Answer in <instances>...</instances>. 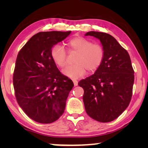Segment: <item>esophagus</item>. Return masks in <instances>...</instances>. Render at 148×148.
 <instances>
[{"label":"esophagus","instance_id":"obj_1","mask_svg":"<svg viewBox=\"0 0 148 148\" xmlns=\"http://www.w3.org/2000/svg\"><path fill=\"white\" fill-rule=\"evenodd\" d=\"M73 84H74V86H77L78 85V82L77 80H73Z\"/></svg>","mask_w":148,"mask_h":148}]
</instances>
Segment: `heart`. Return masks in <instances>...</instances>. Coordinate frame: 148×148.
<instances>
[{"label": "heart", "mask_w": 148, "mask_h": 148, "mask_svg": "<svg viewBox=\"0 0 148 148\" xmlns=\"http://www.w3.org/2000/svg\"><path fill=\"white\" fill-rule=\"evenodd\" d=\"M69 53L77 54L75 64L64 71V74L69 77L76 79L88 72L93 73L98 69L104 60L105 52L100 44L93 43L84 37H75L66 43ZM50 56L53 62L60 69L67 65V52L62 46L56 44L52 46Z\"/></svg>", "instance_id": "b5f03b06"}]
</instances>
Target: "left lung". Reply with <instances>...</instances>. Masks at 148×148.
Masks as SVG:
<instances>
[{
	"instance_id": "obj_1",
	"label": "left lung",
	"mask_w": 148,
	"mask_h": 148,
	"mask_svg": "<svg viewBox=\"0 0 148 148\" xmlns=\"http://www.w3.org/2000/svg\"><path fill=\"white\" fill-rule=\"evenodd\" d=\"M86 36L100 40L105 56L95 73L78 84L84 90L85 109L94 120L110 122L118 118L131 102L134 70L128 52L110 34L89 32Z\"/></svg>"
}]
</instances>
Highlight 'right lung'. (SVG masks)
<instances>
[{
	"mask_svg": "<svg viewBox=\"0 0 148 148\" xmlns=\"http://www.w3.org/2000/svg\"><path fill=\"white\" fill-rule=\"evenodd\" d=\"M71 32H39L17 54L13 77L16 100L24 112L38 123L48 124L59 119L74 86L50 56L52 46Z\"/></svg>",
	"mask_w": 148,
	"mask_h": 148,
	"instance_id": "add662e5",
	"label": "right lung"
}]
</instances>
